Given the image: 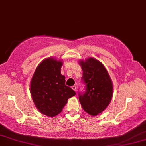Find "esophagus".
Instances as JSON below:
<instances>
[{"instance_id":"34e87169","label":"esophagus","mask_w":146,"mask_h":146,"mask_svg":"<svg viewBox=\"0 0 146 146\" xmlns=\"http://www.w3.org/2000/svg\"><path fill=\"white\" fill-rule=\"evenodd\" d=\"M72 89L74 91H76V86H75V85H74V86H72Z\"/></svg>"}]
</instances>
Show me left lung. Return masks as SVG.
Listing matches in <instances>:
<instances>
[{
    "label": "left lung",
    "mask_w": 146,
    "mask_h": 146,
    "mask_svg": "<svg viewBox=\"0 0 146 146\" xmlns=\"http://www.w3.org/2000/svg\"><path fill=\"white\" fill-rule=\"evenodd\" d=\"M82 70V79L86 91L79 95L82 108L91 116H97L105 110L113 95V84L107 70L98 59L89 57L79 60Z\"/></svg>",
    "instance_id": "left-lung-1"
}]
</instances>
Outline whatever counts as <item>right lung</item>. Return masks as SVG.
I'll use <instances>...</instances> for the list:
<instances>
[{
    "label": "right lung",
    "instance_id": "add662e5",
    "mask_svg": "<svg viewBox=\"0 0 146 146\" xmlns=\"http://www.w3.org/2000/svg\"><path fill=\"white\" fill-rule=\"evenodd\" d=\"M63 62L48 57L37 66L31 82L30 93L34 104L41 114L54 117L62 111L68 100L76 95L66 85L61 74Z\"/></svg>",
    "mask_w": 146,
    "mask_h": 146
}]
</instances>
